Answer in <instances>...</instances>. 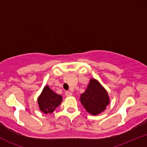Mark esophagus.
Here are the masks:
<instances>
[{"label": "esophagus", "mask_w": 147, "mask_h": 147, "mask_svg": "<svg viewBox=\"0 0 147 147\" xmlns=\"http://www.w3.org/2000/svg\"><path fill=\"white\" fill-rule=\"evenodd\" d=\"M65 95L66 97H69V96H71L72 95V92H70V91H66L65 93Z\"/></svg>", "instance_id": "34e87169"}]
</instances>
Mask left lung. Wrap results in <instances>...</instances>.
<instances>
[{"label": "left lung", "instance_id": "obj_1", "mask_svg": "<svg viewBox=\"0 0 147 147\" xmlns=\"http://www.w3.org/2000/svg\"><path fill=\"white\" fill-rule=\"evenodd\" d=\"M82 104L89 113L98 115L106 109L109 98L105 89L95 79H90L86 90L80 97Z\"/></svg>", "mask_w": 147, "mask_h": 147}]
</instances>
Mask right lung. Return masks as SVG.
Instances as JSON below:
<instances>
[{
  "instance_id": "add662e5",
  "label": "right lung",
  "mask_w": 147,
  "mask_h": 147,
  "mask_svg": "<svg viewBox=\"0 0 147 147\" xmlns=\"http://www.w3.org/2000/svg\"><path fill=\"white\" fill-rule=\"evenodd\" d=\"M62 102L61 95L54 92L48 86L44 87L38 99L40 110L45 114L51 113Z\"/></svg>"
}]
</instances>
